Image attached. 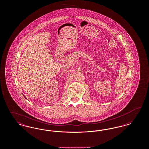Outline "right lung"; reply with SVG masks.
<instances>
[{
	"label": "right lung",
	"instance_id": "right-lung-1",
	"mask_svg": "<svg viewBox=\"0 0 149 149\" xmlns=\"http://www.w3.org/2000/svg\"><path fill=\"white\" fill-rule=\"evenodd\" d=\"M25 98H26V97H25Z\"/></svg>",
	"mask_w": 149,
	"mask_h": 149
}]
</instances>
